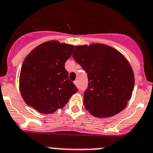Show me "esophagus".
Returning a JSON list of instances; mask_svg holds the SVG:
<instances>
[{
    "mask_svg": "<svg viewBox=\"0 0 153 153\" xmlns=\"http://www.w3.org/2000/svg\"><path fill=\"white\" fill-rule=\"evenodd\" d=\"M74 85H76V86H78V85H79V82H78V81H74Z\"/></svg>",
    "mask_w": 153,
    "mask_h": 153,
    "instance_id": "34e87169",
    "label": "esophagus"
}]
</instances>
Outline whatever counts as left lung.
<instances>
[{"mask_svg":"<svg viewBox=\"0 0 153 153\" xmlns=\"http://www.w3.org/2000/svg\"><path fill=\"white\" fill-rule=\"evenodd\" d=\"M73 57L88 75L85 107L96 117H110L127 106L134 89L130 64L115 49L96 43L76 46Z\"/></svg>","mask_w":153,"mask_h":153,"instance_id":"8db88e82","label":"left lung"}]
</instances>
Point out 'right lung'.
I'll return each instance as SVG.
<instances>
[{
	"mask_svg": "<svg viewBox=\"0 0 153 153\" xmlns=\"http://www.w3.org/2000/svg\"><path fill=\"white\" fill-rule=\"evenodd\" d=\"M73 49V45L51 40L29 53L19 78V89L26 104L41 114H52L78 92L65 68Z\"/></svg>",
	"mask_w": 153,
	"mask_h": 153,
	"instance_id": "right-lung-1",
	"label": "right lung"
}]
</instances>
